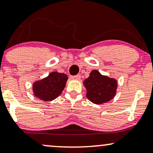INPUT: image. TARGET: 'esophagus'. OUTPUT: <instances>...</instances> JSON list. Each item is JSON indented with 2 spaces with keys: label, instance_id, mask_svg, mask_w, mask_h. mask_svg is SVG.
I'll return each mask as SVG.
<instances>
[{
  "label": "esophagus",
  "instance_id": "34e87169",
  "mask_svg": "<svg viewBox=\"0 0 153 153\" xmlns=\"http://www.w3.org/2000/svg\"><path fill=\"white\" fill-rule=\"evenodd\" d=\"M71 79H73V80H79L80 79V75H74V76H71Z\"/></svg>",
  "mask_w": 153,
  "mask_h": 153
}]
</instances>
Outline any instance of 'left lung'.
Segmentation results:
<instances>
[{
  "label": "left lung",
  "mask_w": 153,
  "mask_h": 153,
  "mask_svg": "<svg viewBox=\"0 0 153 153\" xmlns=\"http://www.w3.org/2000/svg\"><path fill=\"white\" fill-rule=\"evenodd\" d=\"M83 83L87 90V97L92 103H106L115 96L117 88V80L104 76L97 70L92 71Z\"/></svg>",
  "instance_id": "obj_1"
}]
</instances>
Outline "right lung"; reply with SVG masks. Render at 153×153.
I'll return each instance as SVG.
<instances>
[{
	"label": "right lung",
	"instance_id": "1",
	"mask_svg": "<svg viewBox=\"0 0 153 153\" xmlns=\"http://www.w3.org/2000/svg\"><path fill=\"white\" fill-rule=\"evenodd\" d=\"M67 80L68 76L64 73L52 72L46 78L34 83V95L43 101H52L61 94Z\"/></svg>",
	"mask_w": 153,
	"mask_h": 153
}]
</instances>
